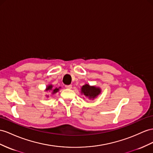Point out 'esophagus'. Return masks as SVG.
Wrapping results in <instances>:
<instances>
[{
    "mask_svg": "<svg viewBox=\"0 0 153 153\" xmlns=\"http://www.w3.org/2000/svg\"><path fill=\"white\" fill-rule=\"evenodd\" d=\"M65 87H66V88H68V89H71V88H72V85H65Z\"/></svg>",
    "mask_w": 153,
    "mask_h": 153,
    "instance_id": "esophagus-1",
    "label": "esophagus"
}]
</instances>
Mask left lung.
<instances>
[{
    "label": "left lung",
    "mask_w": 153,
    "mask_h": 153,
    "mask_svg": "<svg viewBox=\"0 0 153 153\" xmlns=\"http://www.w3.org/2000/svg\"><path fill=\"white\" fill-rule=\"evenodd\" d=\"M101 90L99 87L95 86H90L88 84H85L81 87V92L90 100H94L100 94Z\"/></svg>",
    "instance_id": "obj_1"
}]
</instances>
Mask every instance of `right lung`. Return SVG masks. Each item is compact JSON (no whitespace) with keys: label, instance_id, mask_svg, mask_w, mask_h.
Here are the masks:
<instances>
[{"label":"right lung","instance_id":"add662e5","mask_svg":"<svg viewBox=\"0 0 153 153\" xmlns=\"http://www.w3.org/2000/svg\"><path fill=\"white\" fill-rule=\"evenodd\" d=\"M59 88H53V85H49L47 86V87L46 88L45 91L47 92H50V91H52V94H56V92H57L59 91Z\"/></svg>","mask_w":153,"mask_h":153}]
</instances>
